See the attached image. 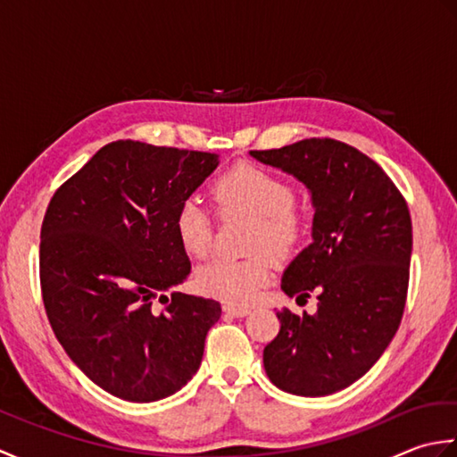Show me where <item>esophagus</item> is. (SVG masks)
Instances as JSON below:
<instances>
[{"instance_id":"34e87169","label":"esophagus","mask_w":457,"mask_h":457,"mask_svg":"<svg viewBox=\"0 0 457 457\" xmlns=\"http://www.w3.org/2000/svg\"><path fill=\"white\" fill-rule=\"evenodd\" d=\"M223 312L236 316V318H244V316L249 314V308L247 306H237V304H223Z\"/></svg>"}]
</instances>
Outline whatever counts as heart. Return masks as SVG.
<instances>
[{
    "label": "heart",
    "mask_w": 457,
    "mask_h": 457,
    "mask_svg": "<svg viewBox=\"0 0 457 457\" xmlns=\"http://www.w3.org/2000/svg\"><path fill=\"white\" fill-rule=\"evenodd\" d=\"M210 196L218 216L249 220L245 259H213L196 270V287L204 295L231 304H247L273 273L275 261L295 253L306 234L304 208L295 188L277 172L239 162L212 182ZM174 234L190 257L202 259L212 247V220L196 200L182 202L174 216Z\"/></svg>",
    "instance_id": "heart-1"
}]
</instances>
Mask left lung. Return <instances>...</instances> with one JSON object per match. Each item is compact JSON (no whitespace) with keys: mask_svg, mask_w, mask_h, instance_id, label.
I'll use <instances>...</instances> for the list:
<instances>
[{"mask_svg":"<svg viewBox=\"0 0 457 457\" xmlns=\"http://www.w3.org/2000/svg\"><path fill=\"white\" fill-rule=\"evenodd\" d=\"M251 157L293 174L310 190L312 244L283 275L285 295L318 293L316 314L277 312L263 352L278 389L326 396L355 383L383 355L404 312L412 253L409 206L385 170L352 145L303 139Z\"/></svg>","mask_w":457,"mask_h":457,"instance_id":"1","label":"left lung"}]
</instances>
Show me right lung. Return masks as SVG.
I'll use <instances>...</instances> for the list:
<instances>
[{"mask_svg":"<svg viewBox=\"0 0 457 457\" xmlns=\"http://www.w3.org/2000/svg\"><path fill=\"white\" fill-rule=\"evenodd\" d=\"M218 164L213 153L113 141L48 204L38 255L48 322L68 357L123 401L180 391L221 316L212 298L166 296L190 275L174 216Z\"/></svg>","mask_w":457,"mask_h":457,"instance_id":"right-lung-1","label":"right lung"}]
</instances>
